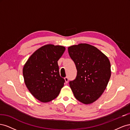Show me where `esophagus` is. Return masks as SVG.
I'll use <instances>...</instances> for the list:
<instances>
[{"mask_svg":"<svg viewBox=\"0 0 130 130\" xmlns=\"http://www.w3.org/2000/svg\"><path fill=\"white\" fill-rule=\"evenodd\" d=\"M64 80H65L66 83V84H67L68 82V80H69V79H68V77H66L64 78Z\"/></svg>","mask_w":130,"mask_h":130,"instance_id":"obj_1","label":"esophagus"}]
</instances>
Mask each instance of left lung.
Listing matches in <instances>:
<instances>
[{"instance_id": "obj_1", "label": "left lung", "mask_w": 130, "mask_h": 130, "mask_svg": "<svg viewBox=\"0 0 130 130\" xmlns=\"http://www.w3.org/2000/svg\"><path fill=\"white\" fill-rule=\"evenodd\" d=\"M68 49L77 69L76 78L69 82L70 88L77 100L92 104L107 87L111 75L110 61L95 46L87 43L73 45Z\"/></svg>"}]
</instances>
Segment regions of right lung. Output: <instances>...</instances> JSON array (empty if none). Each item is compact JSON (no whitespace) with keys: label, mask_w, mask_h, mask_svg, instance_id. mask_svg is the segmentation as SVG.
<instances>
[{"label":"right lung","mask_w":130,"mask_h":130,"mask_svg":"<svg viewBox=\"0 0 130 130\" xmlns=\"http://www.w3.org/2000/svg\"><path fill=\"white\" fill-rule=\"evenodd\" d=\"M65 50L61 45H43L31 55L23 67L27 88L42 103L55 99L63 87L65 81L60 75L57 61Z\"/></svg>","instance_id":"obj_1"}]
</instances>
